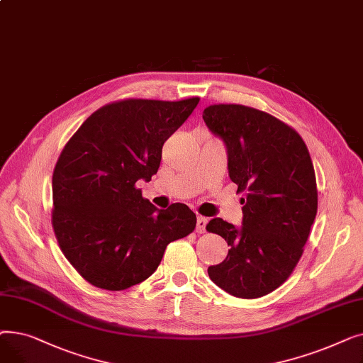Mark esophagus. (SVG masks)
Segmentation results:
<instances>
[{"mask_svg":"<svg viewBox=\"0 0 363 363\" xmlns=\"http://www.w3.org/2000/svg\"><path fill=\"white\" fill-rule=\"evenodd\" d=\"M206 225H207V219H206V218H203V216H199V218H197V226H196V231H197L199 234L206 233Z\"/></svg>","mask_w":363,"mask_h":363,"instance_id":"obj_1","label":"esophagus"}]
</instances>
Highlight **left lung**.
Masks as SVG:
<instances>
[{
  "label": "left lung",
  "instance_id": "left-lung-1",
  "mask_svg": "<svg viewBox=\"0 0 363 363\" xmlns=\"http://www.w3.org/2000/svg\"><path fill=\"white\" fill-rule=\"evenodd\" d=\"M203 119L225 144L237 193H245L241 226L220 218L206 226L231 247L207 274L231 296L257 298L284 284L303 255L318 211L313 164L298 133L268 113L215 104Z\"/></svg>",
  "mask_w": 363,
  "mask_h": 363
}]
</instances>
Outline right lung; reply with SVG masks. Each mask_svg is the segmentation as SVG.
<instances>
[{
	"label": "right lung",
	"mask_w": 363,
	"mask_h": 363,
	"mask_svg": "<svg viewBox=\"0 0 363 363\" xmlns=\"http://www.w3.org/2000/svg\"><path fill=\"white\" fill-rule=\"evenodd\" d=\"M199 101L107 104L63 148L52 174V228L66 259L95 287L121 291L145 281L167 244L194 231L191 208H157L135 184L157 174L164 141Z\"/></svg>",
	"instance_id": "obj_1"
}]
</instances>
